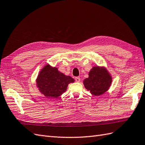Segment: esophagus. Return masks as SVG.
I'll list each match as a JSON object with an SVG mask.
<instances>
[{
  "instance_id": "34e87169",
  "label": "esophagus",
  "mask_w": 145,
  "mask_h": 145,
  "mask_svg": "<svg viewBox=\"0 0 145 145\" xmlns=\"http://www.w3.org/2000/svg\"><path fill=\"white\" fill-rule=\"evenodd\" d=\"M75 80H76V81L77 82H80V78L79 77H76Z\"/></svg>"
}]
</instances>
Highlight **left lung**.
I'll list each match as a JSON object with an SVG mask.
<instances>
[{
    "label": "left lung",
    "mask_w": 145,
    "mask_h": 145,
    "mask_svg": "<svg viewBox=\"0 0 145 145\" xmlns=\"http://www.w3.org/2000/svg\"><path fill=\"white\" fill-rule=\"evenodd\" d=\"M112 82L111 74L105 67L96 66L91 69L88 77L83 81L85 88L95 96L102 95L110 88Z\"/></svg>",
    "instance_id": "8db88e82"
}]
</instances>
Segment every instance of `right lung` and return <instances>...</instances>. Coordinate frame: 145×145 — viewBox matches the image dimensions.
I'll return each mask as SVG.
<instances>
[{
  "mask_svg": "<svg viewBox=\"0 0 145 145\" xmlns=\"http://www.w3.org/2000/svg\"><path fill=\"white\" fill-rule=\"evenodd\" d=\"M74 79L60 72L57 67L49 64L43 67L36 78V86L39 91L48 98H57L67 91L69 83Z\"/></svg>",
  "mask_w": 145,
  "mask_h": 145,
  "instance_id": "obj_1",
  "label": "right lung"
}]
</instances>
